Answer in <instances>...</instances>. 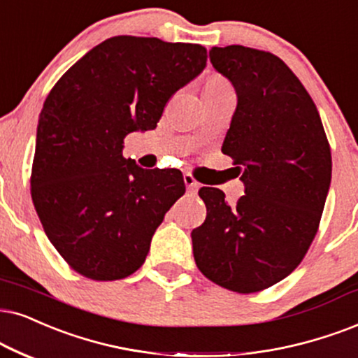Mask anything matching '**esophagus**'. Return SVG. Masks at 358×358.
<instances>
[{"mask_svg":"<svg viewBox=\"0 0 358 358\" xmlns=\"http://www.w3.org/2000/svg\"><path fill=\"white\" fill-rule=\"evenodd\" d=\"M183 182H185V185H187V189L189 193H196L198 188H200V183H198L196 180L193 178V175H189V173L183 175Z\"/></svg>","mask_w":358,"mask_h":358,"instance_id":"obj_1","label":"esophagus"}]
</instances>
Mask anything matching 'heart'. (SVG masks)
Returning a JSON list of instances; mask_svg holds the SVG:
<instances>
[{"label":"heart","instance_id":"obj_1","mask_svg":"<svg viewBox=\"0 0 358 358\" xmlns=\"http://www.w3.org/2000/svg\"><path fill=\"white\" fill-rule=\"evenodd\" d=\"M210 84H213V85H218V87H226V85H228V84H226L224 80L221 79V78H213V79L210 80Z\"/></svg>","mask_w":358,"mask_h":358}]
</instances>
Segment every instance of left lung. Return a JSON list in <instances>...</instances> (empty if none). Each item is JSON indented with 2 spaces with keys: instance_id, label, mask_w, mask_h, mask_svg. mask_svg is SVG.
I'll list each match as a JSON object with an SVG mask.
<instances>
[{
  "instance_id": "left-lung-1",
  "label": "left lung",
  "mask_w": 358,
  "mask_h": 358,
  "mask_svg": "<svg viewBox=\"0 0 358 358\" xmlns=\"http://www.w3.org/2000/svg\"><path fill=\"white\" fill-rule=\"evenodd\" d=\"M210 61L231 80L238 106L221 147L244 183L236 205L200 188L205 223L192 231L198 269L218 286L259 292L287 278L317 234L332 157L322 120L301 80L274 54L233 44Z\"/></svg>"
}]
</instances>
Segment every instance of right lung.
<instances>
[{
	"label": "right lung",
	"instance_id": "add662e5",
	"mask_svg": "<svg viewBox=\"0 0 358 358\" xmlns=\"http://www.w3.org/2000/svg\"><path fill=\"white\" fill-rule=\"evenodd\" d=\"M206 59L200 44L114 36L51 89L39 114L31 196L49 241L76 273L117 280L143 264L185 183L180 170L127 160L124 138L155 129Z\"/></svg>",
	"mask_w": 358,
	"mask_h": 358
}]
</instances>
